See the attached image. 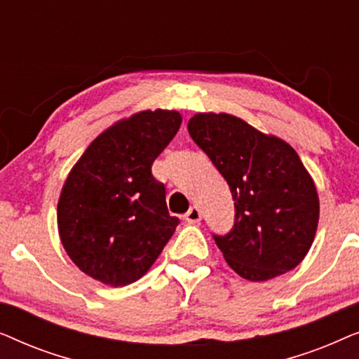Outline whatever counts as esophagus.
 <instances>
[{
  "instance_id": "esophagus-1",
  "label": "esophagus",
  "mask_w": 359,
  "mask_h": 359,
  "mask_svg": "<svg viewBox=\"0 0 359 359\" xmlns=\"http://www.w3.org/2000/svg\"><path fill=\"white\" fill-rule=\"evenodd\" d=\"M184 219L188 220L189 224H198V222H201V210L196 208V205H193V208H191L188 212L184 214Z\"/></svg>"
}]
</instances>
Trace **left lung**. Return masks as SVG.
<instances>
[{"label": "left lung", "mask_w": 359, "mask_h": 359, "mask_svg": "<svg viewBox=\"0 0 359 359\" xmlns=\"http://www.w3.org/2000/svg\"><path fill=\"white\" fill-rule=\"evenodd\" d=\"M188 130L235 201L233 229L214 235L229 266L253 283L296 268L312 247L320 214L316 183L296 150L227 112H198Z\"/></svg>", "instance_id": "8db88e82"}]
</instances>
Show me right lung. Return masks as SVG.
<instances>
[{
    "instance_id": "obj_1",
    "label": "right lung",
    "mask_w": 359,
    "mask_h": 359,
    "mask_svg": "<svg viewBox=\"0 0 359 359\" xmlns=\"http://www.w3.org/2000/svg\"><path fill=\"white\" fill-rule=\"evenodd\" d=\"M178 111H140L101 132L63 183L58 235L83 273L112 287L135 283L175 233L151 163L173 140Z\"/></svg>"
}]
</instances>
